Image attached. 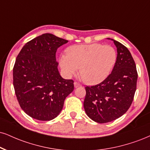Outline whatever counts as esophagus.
Masks as SVG:
<instances>
[{
    "mask_svg": "<svg viewBox=\"0 0 150 150\" xmlns=\"http://www.w3.org/2000/svg\"><path fill=\"white\" fill-rule=\"evenodd\" d=\"M74 85L75 88H78V87L81 86V85L79 84V83H77V82H74Z\"/></svg>",
    "mask_w": 150,
    "mask_h": 150,
    "instance_id": "obj_1",
    "label": "esophagus"
}]
</instances>
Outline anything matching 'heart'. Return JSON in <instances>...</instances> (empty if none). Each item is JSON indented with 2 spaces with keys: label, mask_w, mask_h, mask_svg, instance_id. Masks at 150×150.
Here are the masks:
<instances>
[{
  "label": "heart",
  "mask_w": 150,
  "mask_h": 150,
  "mask_svg": "<svg viewBox=\"0 0 150 150\" xmlns=\"http://www.w3.org/2000/svg\"><path fill=\"white\" fill-rule=\"evenodd\" d=\"M67 55L60 57L59 63L67 76L76 73L87 84L100 83L110 75L117 62V51L110 45L99 43L80 44L68 47Z\"/></svg>",
  "instance_id": "b5f03b06"
}]
</instances>
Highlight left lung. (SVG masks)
I'll use <instances>...</instances> for the list:
<instances>
[{
  "instance_id": "1",
  "label": "left lung",
  "mask_w": 150,
  "mask_h": 150,
  "mask_svg": "<svg viewBox=\"0 0 150 150\" xmlns=\"http://www.w3.org/2000/svg\"><path fill=\"white\" fill-rule=\"evenodd\" d=\"M117 47V62L110 75L99 84L86 87L83 106L87 115L98 123L117 119L132 105L138 73L130 51L112 39Z\"/></svg>"
}]
</instances>
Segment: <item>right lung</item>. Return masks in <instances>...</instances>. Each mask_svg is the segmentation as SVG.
Returning a JSON list of instances; mask_svg holds the SVG:
<instances>
[{"instance_id": "add662e5", "label": "right lung", "mask_w": 150, "mask_h": 150, "mask_svg": "<svg viewBox=\"0 0 150 150\" xmlns=\"http://www.w3.org/2000/svg\"><path fill=\"white\" fill-rule=\"evenodd\" d=\"M68 41L45 33L27 42L16 57L13 85L22 110L30 117L49 121L60 114L73 80L62 78L55 59L57 49Z\"/></svg>"}]
</instances>
